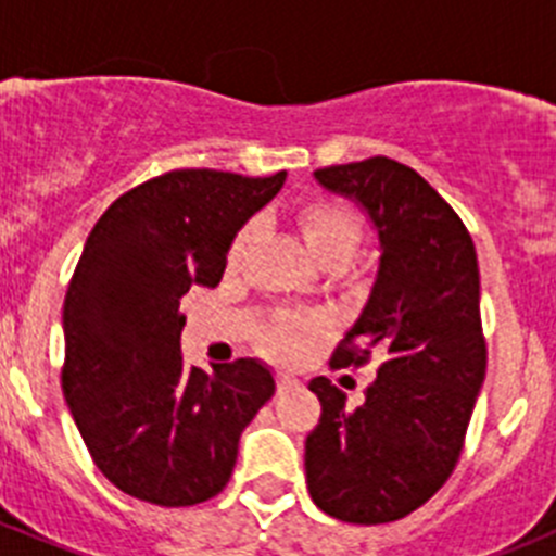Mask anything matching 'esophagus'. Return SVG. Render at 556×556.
Listing matches in <instances>:
<instances>
[{
  "label": "esophagus",
  "instance_id": "obj_1",
  "mask_svg": "<svg viewBox=\"0 0 556 556\" xmlns=\"http://www.w3.org/2000/svg\"><path fill=\"white\" fill-rule=\"evenodd\" d=\"M299 387V381L290 376H277V395H285V392H290V389Z\"/></svg>",
  "mask_w": 556,
  "mask_h": 556
}]
</instances>
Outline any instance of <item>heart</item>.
<instances>
[{"instance_id": "heart-1", "label": "heart", "mask_w": 556, "mask_h": 556, "mask_svg": "<svg viewBox=\"0 0 556 556\" xmlns=\"http://www.w3.org/2000/svg\"><path fill=\"white\" fill-rule=\"evenodd\" d=\"M295 225H299L304 243L320 266L342 268L354 261L362 241V219L349 205L334 200H309L295 211ZM254 236H257V222H247L230 241L227 266L236 268L247 257ZM318 334L320 324H315V320L277 318L263 329L261 349L271 359L293 365V362L304 359Z\"/></svg>"}]
</instances>
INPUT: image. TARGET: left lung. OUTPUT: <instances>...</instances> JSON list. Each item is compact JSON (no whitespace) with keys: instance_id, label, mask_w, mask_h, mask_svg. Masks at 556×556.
<instances>
[{"instance_id":"obj_1","label":"left lung","mask_w":556,"mask_h":556,"mask_svg":"<svg viewBox=\"0 0 556 556\" xmlns=\"http://www.w3.org/2000/svg\"><path fill=\"white\" fill-rule=\"evenodd\" d=\"M362 205L381 263L365 309L331 367L376 362L365 403L318 376L320 419L304 444L315 505L349 523H387L422 507L453 475L485 378L480 268L469 230L439 191L387 155L315 169Z\"/></svg>"}]
</instances>
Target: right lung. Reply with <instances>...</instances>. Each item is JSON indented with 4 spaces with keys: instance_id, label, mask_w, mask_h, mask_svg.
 <instances>
[{
    "instance_id": "add662e5",
    "label": "right lung",
    "mask_w": 556,
    "mask_h": 556,
    "mask_svg": "<svg viewBox=\"0 0 556 556\" xmlns=\"http://www.w3.org/2000/svg\"><path fill=\"white\" fill-rule=\"evenodd\" d=\"M285 178L173 169L117 197L87 236L62 307V395L123 494L161 507L216 496L243 428L271 401L257 359L186 367L180 299L219 285L230 241Z\"/></svg>"
}]
</instances>
